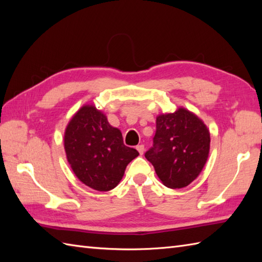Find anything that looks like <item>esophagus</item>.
<instances>
[{"label":"esophagus","instance_id":"esophagus-1","mask_svg":"<svg viewBox=\"0 0 262 262\" xmlns=\"http://www.w3.org/2000/svg\"><path fill=\"white\" fill-rule=\"evenodd\" d=\"M136 149H137V151L140 152V154L142 155V154L144 153V145H142V144H141V145H137V146H136Z\"/></svg>","mask_w":262,"mask_h":262}]
</instances>
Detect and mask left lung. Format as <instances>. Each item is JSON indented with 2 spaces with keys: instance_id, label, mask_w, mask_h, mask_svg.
Here are the masks:
<instances>
[{
  "instance_id": "obj_1",
  "label": "left lung",
  "mask_w": 262,
  "mask_h": 262,
  "mask_svg": "<svg viewBox=\"0 0 262 262\" xmlns=\"http://www.w3.org/2000/svg\"><path fill=\"white\" fill-rule=\"evenodd\" d=\"M210 134L202 119L185 108L157 117L153 146L145 158L160 180L171 189L187 187L208 159Z\"/></svg>"
}]
</instances>
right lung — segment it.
Here are the masks:
<instances>
[{"mask_svg": "<svg viewBox=\"0 0 262 262\" xmlns=\"http://www.w3.org/2000/svg\"><path fill=\"white\" fill-rule=\"evenodd\" d=\"M64 148L74 174L98 191L114 189L124 177L127 164L138 157L122 141L121 132L93 104L76 111L66 126Z\"/></svg>", "mask_w": 262, "mask_h": 262, "instance_id": "add662e5", "label": "right lung"}]
</instances>
